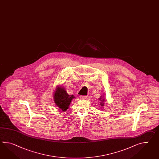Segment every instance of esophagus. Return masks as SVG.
<instances>
[{"instance_id": "34e87169", "label": "esophagus", "mask_w": 159, "mask_h": 159, "mask_svg": "<svg viewBox=\"0 0 159 159\" xmlns=\"http://www.w3.org/2000/svg\"><path fill=\"white\" fill-rule=\"evenodd\" d=\"M87 97H88L87 96H85V95H81L80 98L81 99H85L87 98Z\"/></svg>"}]
</instances>
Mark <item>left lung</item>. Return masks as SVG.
Returning <instances> with one entry per match:
<instances>
[{
  "label": "left lung",
  "mask_w": 159,
  "mask_h": 159,
  "mask_svg": "<svg viewBox=\"0 0 159 159\" xmlns=\"http://www.w3.org/2000/svg\"><path fill=\"white\" fill-rule=\"evenodd\" d=\"M103 97H101L99 99V100H101V105L102 106H104V102H105V99H103Z\"/></svg>",
  "instance_id": "1"
}]
</instances>
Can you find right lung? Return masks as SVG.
I'll return each instance as SVG.
<instances>
[{"label":"right lung","mask_w":159,"mask_h":159,"mask_svg":"<svg viewBox=\"0 0 159 159\" xmlns=\"http://www.w3.org/2000/svg\"><path fill=\"white\" fill-rule=\"evenodd\" d=\"M53 98L54 103L58 108L62 111H66L75 97L68 95L62 86H57L54 91Z\"/></svg>","instance_id":"obj_1"}]
</instances>
